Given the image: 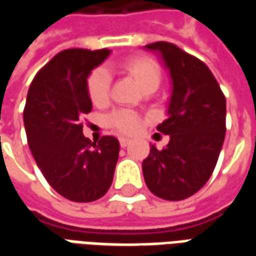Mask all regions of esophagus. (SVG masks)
<instances>
[{"mask_svg":"<svg viewBox=\"0 0 256 256\" xmlns=\"http://www.w3.org/2000/svg\"><path fill=\"white\" fill-rule=\"evenodd\" d=\"M119 144H120L122 148H126V146L130 144V140L126 138V137H120V138H119Z\"/></svg>","mask_w":256,"mask_h":256,"instance_id":"34e87169","label":"esophagus"}]
</instances>
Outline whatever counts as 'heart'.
<instances>
[{
  "label": "heart",
  "mask_w": 256,
  "mask_h": 256,
  "mask_svg": "<svg viewBox=\"0 0 256 256\" xmlns=\"http://www.w3.org/2000/svg\"><path fill=\"white\" fill-rule=\"evenodd\" d=\"M112 70L128 74L136 80L141 90L154 92L159 86L162 71L155 58L146 54H134L116 64H112ZM110 74L106 68H94L88 76L86 90L90 101L97 106H106L110 100ZM106 123L120 133H134L140 128V118L137 114L126 110L111 112L106 118Z\"/></svg>",
  "instance_id": "1"
}]
</instances>
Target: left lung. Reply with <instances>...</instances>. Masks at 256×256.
I'll list each match as a JSON object with an SVG mask.
<instances>
[{"mask_svg": "<svg viewBox=\"0 0 256 256\" xmlns=\"http://www.w3.org/2000/svg\"><path fill=\"white\" fill-rule=\"evenodd\" d=\"M170 70L168 118L158 130L170 136L163 150L150 146L142 162L145 184L158 198L184 200L203 188L214 172L226 132V98L206 64L170 42H155Z\"/></svg>", "mask_w": 256, "mask_h": 256, "instance_id": "left-lung-1", "label": "left lung"}]
</instances>
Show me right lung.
<instances>
[{
    "instance_id": "add662e5",
    "label": "right lung",
    "mask_w": 256,
    "mask_h": 256,
    "mask_svg": "<svg viewBox=\"0 0 256 256\" xmlns=\"http://www.w3.org/2000/svg\"><path fill=\"white\" fill-rule=\"evenodd\" d=\"M108 54V49L58 53L36 72L27 93L23 119L31 154L49 185L71 202L102 198L114 180L119 141L104 136L92 142L80 123L92 111L88 76Z\"/></svg>"
}]
</instances>
